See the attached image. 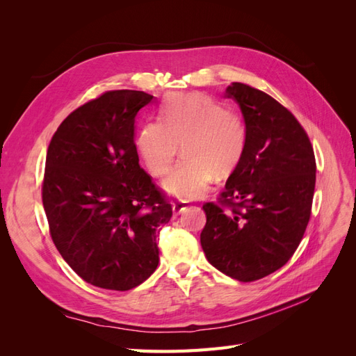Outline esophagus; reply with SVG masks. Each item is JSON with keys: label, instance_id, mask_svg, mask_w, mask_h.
<instances>
[{"label": "esophagus", "instance_id": "esophagus-1", "mask_svg": "<svg viewBox=\"0 0 356 356\" xmlns=\"http://www.w3.org/2000/svg\"><path fill=\"white\" fill-rule=\"evenodd\" d=\"M187 208H188V203L184 202V200H177V202L172 203V211H174L175 215L182 213Z\"/></svg>", "mask_w": 356, "mask_h": 356}]
</instances>
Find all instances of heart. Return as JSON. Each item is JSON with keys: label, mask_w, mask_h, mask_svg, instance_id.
I'll use <instances>...</instances> for the list:
<instances>
[{"label": "heart", "mask_w": 356, "mask_h": 356, "mask_svg": "<svg viewBox=\"0 0 356 356\" xmlns=\"http://www.w3.org/2000/svg\"><path fill=\"white\" fill-rule=\"evenodd\" d=\"M182 157L163 188L181 200L204 195L215 174L232 172L242 159L246 126L234 111L204 95H172L160 108V122L141 126L136 148L149 174L163 177L179 152Z\"/></svg>", "instance_id": "1"}]
</instances>
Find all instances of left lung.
Listing matches in <instances>:
<instances>
[{
	"label": "left lung",
	"mask_w": 356,
	"mask_h": 356,
	"mask_svg": "<svg viewBox=\"0 0 356 356\" xmlns=\"http://www.w3.org/2000/svg\"><path fill=\"white\" fill-rule=\"evenodd\" d=\"M224 98L239 105L246 145L220 197L230 211L203 204L200 243L221 273L252 282L286 264L303 238L315 191V154L297 118L272 96L232 83Z\"/></svg>",
	"instance_id": "1"
}]
</instances>
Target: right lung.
Segmentation results:
<instances>
[{
  "label": "right lung",
  "mask_w": 356,
  "mask_h": 356,
  "mask_svg": "<svg viewBox=\"0 0 356 356\" xmlns=\"http://www.w3.org/2000/svg\"><path fill=\"white\" fill-rule=\"evenodd\" d=\"M154 96L105 92L72 111L53 135L42 182L51 239L95 286L127 291L159 264L157 236L170 203L139 166L138 111Z\"/></svg>",
  "instance_id": "add662e5"
}]
</instances>
